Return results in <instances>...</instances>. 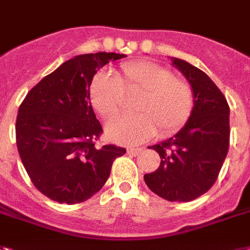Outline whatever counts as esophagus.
I'll return each mask as SVG.
<instances>
[{
    "mask_svg": "<svg viewBox=\"0 0 250 250\" xmlns=\"http://www.w3.org/2000/svg\"><path fill=\"white\" fill-rule=\"evenodd\" d=\"M141 150L143 149H135V147H129V149H127V153L131 154V155H137V154L141 153Z\"/></svg>",
    "mask_w": 250,
    "mask_h": 250,
    "instance_id": "34e87169",
    "label": "esophagus"
}]
</instances>
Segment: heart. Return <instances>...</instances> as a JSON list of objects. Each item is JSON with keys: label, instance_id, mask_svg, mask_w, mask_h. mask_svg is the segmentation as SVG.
Listing matches in <instances>:
<instances>
[{"label": "heart", "instance_id": "1", "mask_svg": "<svg viewBox=\"0 0 250 250\" xmlns=\"http://www.w3.org/2000/svg\"><path fill=\"white\" fill-rule=\"evenodd\" d=\"M125 95L141 96L135 105L137 115L111 119L106 125L107 137L122 145L144 143L157 131L172 135L188 122L194 106L191 86L169 69L150 62L125 64L117 77L99 72L88 88L91 105L105 119L118 114Z\"/></svg>", "mask_w": 250, "mask_h": 250}]
</instances>
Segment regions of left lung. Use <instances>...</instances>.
I'll use <instances>...</instances> for the list:
<instances>
[{"mask_svg": "<svg viewBox=\"0 0 250 250\" xmlns=\"http://www.w3.org/2000/svg\"><path fill=\"white\" fill-rule=\"evenodd\" d=\"M172 65L191 84L194 106L176 135L150 146L159 154L160 164L144 180L160 198L191 202L208 191L218 177L230 145V107L203 70L177 58H172Z\"/></svg>", "mask_w": 250, "mask_h": 250, "instance_id": "obj_1", "label": "left lung"}]
</instances>
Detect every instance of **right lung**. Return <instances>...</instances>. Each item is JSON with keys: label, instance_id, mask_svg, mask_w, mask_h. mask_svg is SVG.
I'll use <instances>...</instances> for the list:
<instances>
[{"label": "right lung", "instance_id": "add662e5", "mask_svg": "<svg viewBox=\"0 0 250 250\" xmlns=\"http://www.w3.org/2000/svg\"><path fill=\"white\" fill-rule=\"evenodd\" d=\"M123 54L78 55L28 92L18 111L16 145L33 185L54 202L76 204L104 186L125 147L96 145L103 127L88 88L97 70Z\"/></svg>", "mask_w": 250, "mask_h": 250}]
</instances>
